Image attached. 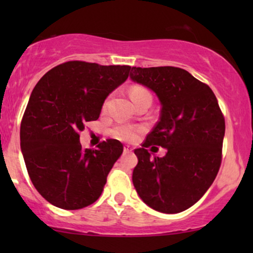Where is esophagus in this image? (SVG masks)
Wrapping results in <instances>:
<instances>
[{
	"label": "esophagus",
	"mask_w": 253,
	"mask_h": 253,
	"mask_svg": "<svg viewBox=\"0 0 253 253\" xmlns=\"http://www.w3.org/2000/svg\"><path fill=\"white\" fill-rule=\"evenodd\" d=\"M132 150L133 148L129 146V145H126V146H124V153H130V152H132Z\"/></svg>",
	"instance_id": "1"
}]
</instances>
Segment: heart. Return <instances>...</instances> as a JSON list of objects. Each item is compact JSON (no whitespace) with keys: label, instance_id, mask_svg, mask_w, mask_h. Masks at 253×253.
Here are the masks:
<instances>
[{"label":"heart","instance_id":"1","mask_svg":"<svg viewBox=\"0 0 253 253\" xmlns=\"http://www.w3.org/2000/svg\"><path fill=\"white\" fill-rule=\"evenodd\" d=\"M130 98L132 99L133 103L137 102L138 100L143 98H151V93L147 91L146 88L143 87V86L136 85L132 86L130 89ZM107 105H108V100L103 103V109H106ZM143 129L141 127H136L131 126H119L114 127L112 133L113 136L117 138V139L123 140V141H133L137 139L138 134H139Z\"/></svg>","mask_w":253,"mask_h":253}]
</instances>
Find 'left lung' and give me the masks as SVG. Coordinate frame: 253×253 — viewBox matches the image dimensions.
Returning a JSON list of instances; mask_svg holds the SVG:
<instances>
[{"mask_svg":"<svg viewBox=\"0 0 253 253\" xmlns=\"http://www.w3.org/2000/svg\"><path fill=\"white\" fill-rule=\"evenodd\" d=\"M130 78L155 92L161 115L140 148L132 182L143 202L161 213L188 210L202 198L219 171L226 130L216 96L205 83L175 67L131 68ZM168 148L151 158L147 148Z\"/></svg>","mask_w":253,"mask_h":253,"instance_id":"left-lung-1","label":"left lung"}]
</instances>
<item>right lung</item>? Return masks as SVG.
I'll list each match as a JSON object with an SVG mask.
<instances>
[{
	"label": "right lung",
	"instance_id": "add662e5",
	"mask_svg": "<svg viewBox=\"0 0 253 253\" xmlns=\"http://www.w3.org/2000/svg\"><path fill=\"white\" fill-rule=\"evenodd\" d=\"M129 65L69 61L43 75L20 123V148L38 192L51 205L79 210L101 196L123 145L107 139L83 150L79 132L99 119L105 99L126 81Z\"/></svg>",
	"mask_w": 253,
	"mask_h": 253
}]
</instances>
